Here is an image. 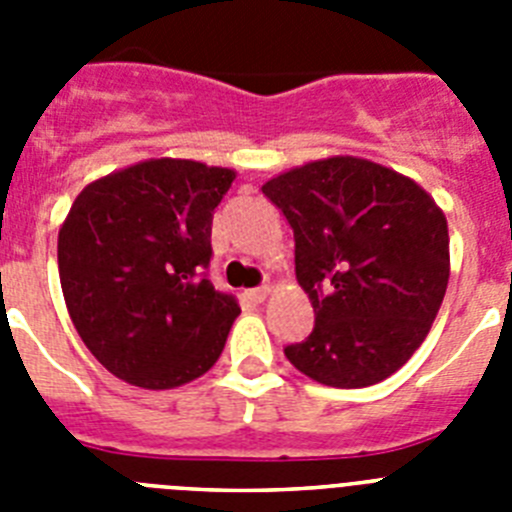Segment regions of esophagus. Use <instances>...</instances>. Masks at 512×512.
<instances>
[{
    "instance_id": "34e87169",
    "label": "esophagus",
    "mask_w": 512,
    "mask_h": 512,
    "mask_svg": "<svg viewBox=\"0 0 512 512\" xmlns=\"http://www.w3.org/2000/svg\"><path fill=\"white\" fill-rule=\"evenodd\" d=\"M246 295H248V300H251V302H264V300H266V297H269V295H271V287H269V284H264V287L248 289Z\"/></svg>"
}]
</instances>
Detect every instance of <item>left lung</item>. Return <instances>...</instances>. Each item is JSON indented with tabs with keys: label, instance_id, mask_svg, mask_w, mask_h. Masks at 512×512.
Instances as JSON below:
<instances>
[{
	"label": "left lung",
	"instance_id": "8db88e82",
	"mask_svg": "<svg viewBox=\"0 0 512 512\" xmlns=\"http://www.w3.org/2000/svg\"><path fill=\"white\" fill-rule=\"evenodd\" d=\"M295 230V274L315 328L284 354L305 377L359 390L425 341L449 284V225L415 179L330 156L261 187Z\"/></svg>",
	"mask_w": 512,
	"mask_h": 512
}]
</instances>
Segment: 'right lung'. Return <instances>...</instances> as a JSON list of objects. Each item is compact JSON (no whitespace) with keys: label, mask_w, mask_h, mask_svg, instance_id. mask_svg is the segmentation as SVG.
<instances>
[{"label":"right lung","mask_w":512,"mask_h":512,"mask_svg":"<svg viewBox=\"0 0 512 512\" xmlns=\"http://www.w3.org/2000/svg\"><path fill=\"white\" fill-rule=\"evenodd\" d=\"M233 169L146 158L81 189L58 230L71 323L122 382L174 390L210 372L241 307L215 292L212 212Z\"/></svg>","instance_id":"right-lung-1"}]
</instances>
